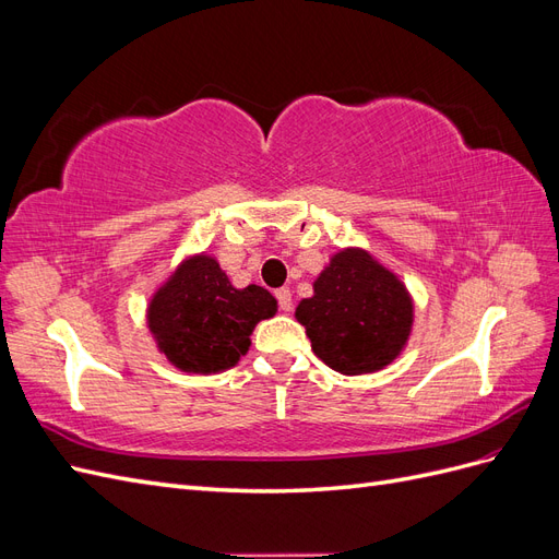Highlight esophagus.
Wrapping results in <instances>:
<instances>
[{
    "label": "esophagus",
    "instance_id": "34e87169",
    "mask_svg": "<svg viewBox=\"0 0 559 559\" xmlns=\"http://www.w3.org/2000/svg\"><path fill=\"white\" fill-rule=\"evenodd\" d=\"M275 298H277V306H280L282 312L292 310V292L289 289H277Z\"/></svg>",
    "mask_w": 559,
    "mask_h": 559
}]
</instances>
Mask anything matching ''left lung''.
<instances>
[{
	"label": "left lung",
	"instance_id": "1",
	"mask_svg": "<svg viewBox=\"0 0 559 559\" xmlns=\"http://www.w3.org/2000/svg\"><path fill=\"white\" fill-rule=\"evenodd\" d=\"M296 319L312 352L343 376H364L392 364L408 343L413 300L405 286L361 249L335 253L302 298Z\"/></svg>",
	"mask_w": 559,
	"mask_h": 559
}]
</instances>
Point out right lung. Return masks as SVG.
<instances>
[{
	"mask_svg": "<svg viewBox=\"0 0 559 559\" xmlns=\"http://www.w3.org/2000/svg\"><path fill=\"white\" fill-rule=\"evenodd\" d=\"M277 312L263 286L235 289L212 257L183 261L148 306V329L158 349L189 373H216L245 357L249 335Z\"/></svg>",
	"mask_w": 559,
	"mask_h": 559,
	"instance_id": "obj_1",
	"label": "right lung"
}]
</instances>
